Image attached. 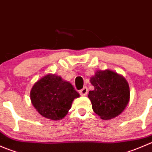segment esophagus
Segmentation results:
<instances>
[{
  "label": "esophagus",
  "mask_w": 152,
  "mask_h": 152,
  "mask_svg": "<svg viewBox=\"0 0 152 152\" xmlns=\"http://www.w3.org/2000/svg\"><path fill=\"white\" fill-rule=\"evenodd\" d=\"M87 92H88V89H87V87H83V88H82L80 91H79V93H80L81 96H87Z\"/></svg>",
  "instance_id": "34e87169"
}]
</instances>
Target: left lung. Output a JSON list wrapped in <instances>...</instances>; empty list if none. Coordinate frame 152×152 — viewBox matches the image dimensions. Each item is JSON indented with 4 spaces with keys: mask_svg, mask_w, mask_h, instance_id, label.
Wrapping results in <instances>:
<instances>
[{
    "mask_svg": "<svg viewBox=\"0 0 152 152\" xmlns=\"http://www.w3.org/2000/svg\"><path fill=\"white\" fill-rule=\"evenodd\" d=\"M94 90L89 92L93 110L103 120L121 114L129 102V86L125 78L110 70H97L90 78Z\"/></svg>",
    "mask_w": 152,
    "mask_h": 152,
    "instance_id": "obj_1",
    "label": "left lung"
}]
</instances>
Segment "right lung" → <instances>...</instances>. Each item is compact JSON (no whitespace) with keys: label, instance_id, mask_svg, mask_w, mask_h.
Wrapping results in <instances>:
<instances>
[{"label":"right lung","instance_id":"add662e5","mask_svg":"<svg viewBox=\"0 0 152 152\" xmlns=\"http://www.w3.org/2000/svg\"><path fill=\"white\" fill-rule=\"evenodd\" d=\"M79 94L70 82L49 73L36 82L30 92L32 105L42 116L59 121L66 116Z\"/></svg>","mask_w":152,"mask_h":152}]
</instances>
